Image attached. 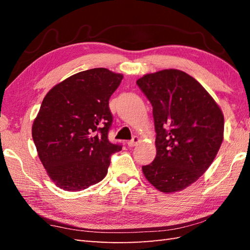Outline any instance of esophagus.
<instances>
[{"label":"esophagus","mask_w":250,"mask_h":250,"mask_svg":"<svg viewBox=\"0 0 250 250\" xmlns=\"http://www.w3.org/2000/svg\"><path fill=\"white\" fill-rule=\"evenodd\" d=\"M140 141H141V140H140L139 136H134L133 139H132L131 141L128 142V146H129V147H134V146H136L137 144H139Z\"/></svg>","instance_id":"1"}]
</instances>
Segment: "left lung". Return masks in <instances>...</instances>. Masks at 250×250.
Here are the masks:
<instances>
[{
    "instance_id": "left-lung-1",
    "label": "left lung",
    "mask_w": 250,
    "mask_h": 250,
    "mask_svg": "<svg viewBox=\"0 0 250 250\" xmlns=\"http://www.w3.org/2000/svg\"><path fill=\"white\" fill-rule=\"evenodd\" d=\"M136 83L152 105L157 156L143 174L164 193L182 191L210 167L224 141L225 118L202 84L183 71L146 74Z\"/></svg>"
}]
</instances>
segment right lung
Listing matches in <instances>:
<instances>
[{
	"label": "right lung",
	"mask_w": 250,
	"mask_h": 250,
	"mask_svg": "<svg viewBox=\"0 0 250 250\" xmlns=\"http://www.w3.org/2000/svg\"><path fill=\"white\" fill-rule=\"evenodd\" d=\"M122 78L107 68H91L67 77L45 95L32 137L57 187L79 191L106 176L110 156L121 150L107 133L113 121L108 101Z\"/></svg>",
	"instance_id": "right-lung-1"
}]
</instances>
